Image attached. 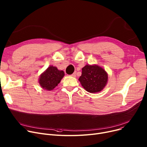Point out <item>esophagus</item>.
Returning <instances> with one entry per match:
<instances>
[{
  "label": "esophagus",
  "instance_id": "1",
  "mask_svg": "<svg viewBox=\"0 0 147 147\" xmlns=\"http://www.w3.org/2000/svg\"><path fill=\"white\" fill-rule=\"evenodd\" d=\"M76 72H74V74H72L71 76H72V77H74V78H75V77H76Z\"/></svg>",
  "mask_w": 147,
  "mask_h": 147
}]
</instances>
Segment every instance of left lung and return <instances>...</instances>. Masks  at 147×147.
<instances>
[{"label":"left lung","mask_w":147,"mask_h":147,"mask_svg":"<svg viewBox=\"0 0 147 147\" xmlns=\"http://www.w3.org/2000/svg\"><path fill=\"white\" fill-rule=\"evenodd\" d=\"M82 70L79 81L86 91L92 94L102 91L108 80V74L103 67L95 64L86 65Z\"/></svg>","instance_id":"obj_1"}]
</instances>
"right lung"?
Masks as SVG:
<instances>
[{
	"label": "right lung",
	"mask_w": 147,
	"mask_h": 147,
	"mask_svg": "<svg viewBox=\"0 0 147 147\" xmlns=\"http://www.w3.org/2000/svg\"><path fill=\"white\" fill-rule=\"evenodd\" d=\"M65 73L63 71H60L55 66H49L39 78V84L45 90L50 91L60 83L63 78Z\"/></svg>",
	"instance_id": "right-lung-1"
}]
</instances>
